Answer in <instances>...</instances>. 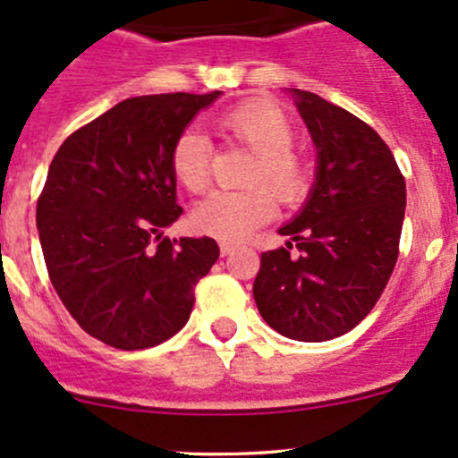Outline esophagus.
I'll return each instance as SVG.
<instances>
[{
    "instance_id": "obj_1",
    "label": "esophagus",
    "mask_w": 458,
    "mask_h": 458,
    "mask_svg": "<svg viewBox=\"0 0 458 458\" xmlns=\"http://www.w3.org/2000/svg\"><path fill=\"white\" fill-rule=\"evenodd\" d=\"M219 248H221V255L228 257V255H233L234 248H237V246H234V243H230V242H221Z\"/></svg>"
}]
</instances>
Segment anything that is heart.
<instances>
[{
  "mask_svg": "<svg viewBox=\"0 0 458 458\" xmlns=\"http://www.w3.org/2000/svg\"><path fill=\"white\" fill-rule=\"evenodd\" d=\"M215 128L221 137L255 152V161L248 173V183L255 188L212 192L195 208L192 224L197 230L221 242H242L276 215L273 191L284 203H294L306 195L310 170L301 152L293 146V122L272 101H242L234 108L216 114ZM210 164L212 146L203 132L186 128L174 137L168 165L173 179L183 191L192 195L206 191L210 182Z\"/></svg>",
  "mask_w": 458,
  "mask_h": 458,
  "instance_id": "1",
  "label": "heart"
}]
</instances>
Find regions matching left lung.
I'll return each instance as SVG.
<instances>
[{"label":"left lung","instance_id":"obj_1","mask_svg":"<svg viewBox=\"0 0 458 458\" xmlns=\"http://www.w3.org/2000/svg\"><path fill=\"white\" fill-rule=\"evenodd\" d=\"M317 146V182L279 234L292 242L261 255L252 294L263 321L297 341H330L363 321L399 259L405 179L387 143L348 110L293 90Z\"/></svg>","mask_w":458,"mask_h":458}]
</instances>
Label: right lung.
<instances>
[{
	"mask_svg": "<svg viewBox=\"0 0 458 458\" xmlns=\"http://www.w3.org/2000/svg\"><path fill=\"white\" fill-rule=\"evenodd\" d=\"M221 92L119 101L59 146L37 199L48 276L72 318L117 350L164 344L186 326L215 239L164 237L182 216L168 155Z\"/></svg>",
	"mask_w": 458,
	"mask_h": 458,
	"instance_id": "obj_1",
	"label": "right lung"
}]
</instances>
